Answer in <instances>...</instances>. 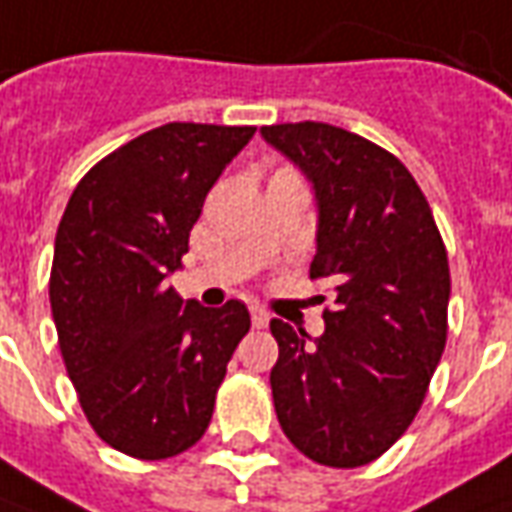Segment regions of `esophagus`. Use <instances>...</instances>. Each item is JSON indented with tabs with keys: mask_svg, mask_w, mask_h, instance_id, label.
<instances>
[{
	"mask_svg": "<svg viewBox=\"0 0 512 512\" xmlns=\"http://www.w3.org/2000/svg\"><path fill=\"white\" fill-rule=\"evenodd\" d=\"M249 313H252V327H255V330H266L268 321H271V316H268L266 310H263V307H252Z\"/></svg>",
	"mask_w": 512,
	"mask_h": 512,
	"instance_id": "1",
	"label": "esophagus"
}]
</instances>
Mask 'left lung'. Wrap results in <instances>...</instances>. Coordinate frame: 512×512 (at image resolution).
Segmentation results:
<instances>
[{"instance_id":"left-lung-1","label":"left lung","mask_w":512,"mask_h":512,"mask_svg":"<svg viewBox=\"0 0 512 512\" xmlns=\"http://www.w3.org/2000/svg\"><path fill=\"white\" fill-rule=\"evenodd\" d=\"M316 199L310 277L335 305L310 338L280 318L271 335L274 410L288 441L321 466L355 468L399 441L446 346L449 263L413 174L377 144L321 121L260 127Z\"/></svg>"}]
</instances>
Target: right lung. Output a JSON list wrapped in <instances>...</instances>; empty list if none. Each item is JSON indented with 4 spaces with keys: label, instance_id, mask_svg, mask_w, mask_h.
I'll return each instance as SVG.
<instances>
[{
    "label": "right lung",
    "instance_id": "right-lung-1",
    "mask_svg": "<svg viewBox=\"0 0 512 512\" xmlns=\"http://www.w3.org/2000/svg\"><path fill=\"white\" fill-rule=\"evenodd\" d=\"M255 127L166 124L107 155L74 188L55 238L49 302L63 363L96 435L163 460L205 435L249 310L182 302L207 191Z\"/></svg>",
    "mask_w": 512,
    "mask_h": 512
}]
</instances>
